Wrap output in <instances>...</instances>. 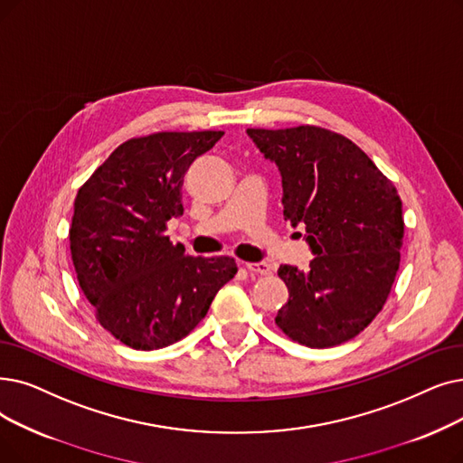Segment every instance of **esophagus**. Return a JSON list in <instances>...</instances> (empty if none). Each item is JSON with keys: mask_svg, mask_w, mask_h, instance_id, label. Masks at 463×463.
I'll return each instance as SVG.
<instances>
[{"mask_svg": "<svg viewBox=\"0 0 463 463\" xmlns=\"http://www.w3.org/2000/svg\"><path fill=\"white\" fill-rule=\"evenodd\" d=\"M246 269H248L250 272L263 274V276H267V274L272 272V267H270L269 263H265V260H260V263H246Z\"/></svg>", "mask_w": 463, "mask_h": 463, "instance_id": "1", "label": "esophagus"}]
</instances>
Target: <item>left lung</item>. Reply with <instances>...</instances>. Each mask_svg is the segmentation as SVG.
<instances>
[{
  "mask_svg": "<svg viewBox=\"0 0 463 463\" xmlns=\"http://www.w3.org/2000/svg\"><path fill=\"white\" fill-rule=\"evenodd\" d=\"M281 174L284 217L303 223L310 270L281 265L289 300L276 326L295 343L331 348L357 336L386 305L405 221L395 185L352 139L333 130L248 128Z\"/></svg>",
  "mask_w": 463,
  "mask_h": 463,
  "instance_id": "8db88e82",
  "label": "left lung"
}]
</instances>
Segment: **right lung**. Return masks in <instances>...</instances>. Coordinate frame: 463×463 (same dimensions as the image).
I'll list each match as a JSON object with an SVG mask.
<instances>
[{
  "label": "right lung",
  "mask_w": 463,
  "mask_h": 463,
  "mask_svg": "<svg viewBox=\"0 0 463 463\" xmlns=\"http://www.w3.org/2000/svg\"><path fill=\"white\" fill-rule=\"evenodd\" d=\"M225 132H155L120 144L79 187L70 250L79 288L109 335L134 350L187 336L238 272L227 255L193 257L166 236L184 213V175Z\"/></svg>",
  "instance_id": "add662e5"
}]
</instances>
